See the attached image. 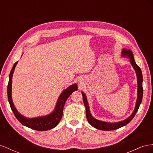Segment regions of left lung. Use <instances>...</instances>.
Returning <instances> with one entry per match:
<instances>
[{"label":"left lung","instance_id":"8db88e82","mask_svg":"<svg viewBox=\"0 0 153 153\" xmlns=\"http://www.w3.org/2000/svg\"><path fill=\"white\" fill-rule=\"evenodd\" d=\"M121 55L123 57H128L129 58V61L133 66V69H135L137 75V99L136 101V105L135 109H134L133 113L129 115V116L123 120L122 121L116 122V123H108L105 121H101L100 120H98L95 119L92 116L89 109V104H88V101L86 98L85 94L84 92H82V94L83 96V100H84V103L86 109V117L89 123L94 128L100 129V130L103 131H111L114 130V129H117L118 128H121L123 126H126L131 120L135 117L136 113L139 108V106L141 104L142 100V96H143V87H142V82H143V76L141 69L138 67V66L136 64L135 59H134L133 52L131 50H127L126 48H123L121 52Z\"/></svg>","mask_w":153,"mask_h":153}]
</instances>
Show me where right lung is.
<instances>
[{
  "label": "right lung",
  "instance_id": "add662e5",
  "mask_svg": "<svg viewBox=\"0 0 153 153\" xmlns=\"http://www.w3.org/2000/svg\"><path fill=\"white\" fill-rule=\"evenodd\" d=\"M17 63L18 61L15 63L11 69L10 74V77H9V83L7 85L8 101L9 103H10L11 108L14 114H15V117L23 125L37 131H47L56 127L62 118L64 106L66 103V101L69 98V96L73 93V92L77 91V84H74L62 91L57 100L56 106H55L53 112L51 114L45 115V116L37 117L34 118L25 117L18 112V111L15 108V105H14L12 100V78Z\"/></svg>",
  "mask_w": 153,
  "mask_h": 153
}]
</instances>
